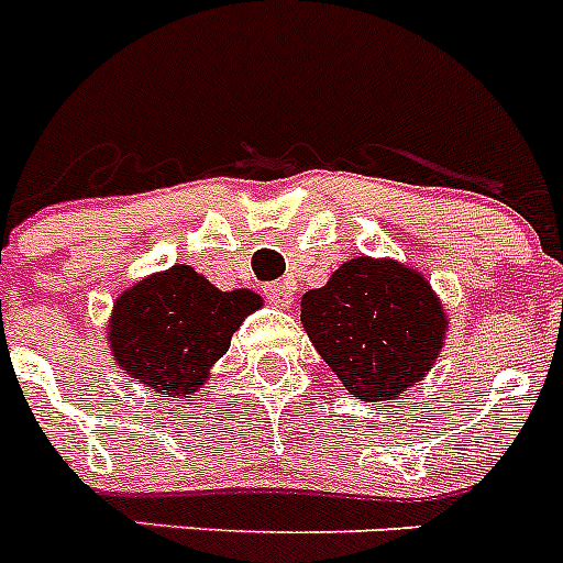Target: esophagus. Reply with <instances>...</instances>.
Returning a JSON list of instances; mask_svg holds the SVG:
<instances>
[{"instance_id":"1","label":"esophagus","mask_w":563,"mask_h":563,"mask_svg":"<svg viewBox=\"0 0 563 563\" xmlns=\"http://www.w3.org/2000/svg\"><path fill=\"white\" fill-rule=\"evenodd\" d=\"M265 296L271 298V305L287 307L292 301V296H296V285L287 282V278H282V282H271V285H265Z\"/></svg>"}]
</instances>
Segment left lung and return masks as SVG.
<instances>
[{"instance_id":"1","label":"left lung","mask_w":563,"mask_h":563,"mask_svg":"<svg viewBox=\"0 0 563 563\" xmlns=\"http://www.w3.org/2000/svg\"><path fill=\"white\" fill-rule=\"evenodd\" d=\"M301 321L318 355L357 400H391L434 366L445 312L420 273L391 258L343 262L305 292Z\"/></svg>"}]
</instances>
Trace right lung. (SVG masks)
<instances>
[{"instance_id":"1","label":"right lung","mask_w":563,"mask_h":563,"mask_svg":"<svg viewBox=\"0 0 563 563\" xmlns=\"http://www.w3.org/2000/svg\"><path fill=\"white\" fill-rule=\"evenodd\" d=\"M262 305L251 290L222 292L188 265L154 273L114 301L109 343L114 361L168 397L202 386L231 346L247 312Z\"/></svg>"}]
</instances>
